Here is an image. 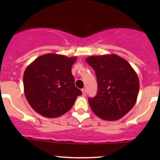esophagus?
<instances>
[{
	"instance_id": "obj_1",
	"label": "esophagus",
	"mask_w": 160,
	"mask_h": 160,
	"mask_svg": "<svg viewBox=\"0 0 160 160\" xmlns=\"http://www.w3.org/2000/svg\"><path fill=\"white\" fill-rule=\"evenodd\" d=\"M81 91H82V95H86V89H82Z\"/></svg>"
}]
</instances>
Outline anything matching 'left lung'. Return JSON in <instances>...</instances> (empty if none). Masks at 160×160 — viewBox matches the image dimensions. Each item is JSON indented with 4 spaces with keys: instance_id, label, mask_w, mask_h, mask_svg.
I'll return each mask as SVG.
<instances>
[{
    "instance_id": "left-lung-1",
    "label": "left lung",
    "mask_w": 160,
    "mask_h": 160,
    "mask_svg": "<svg viewBox=\"0 0 160 160\" xmlns=\"http://www.w3.org/2000/svg\"><path fill=\"white\" fill-rule=\"evenodd\" d=\"M86 62L94 69L98 92L89 98L92 111L104 120L114 121L134 107L139 92V80L130 64L115 54L92 56Z\"/></svg>"
}]
</instances>
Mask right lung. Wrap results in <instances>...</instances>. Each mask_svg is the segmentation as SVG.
<instances>
[{
	"label": "right lung",
	"instance_id": "right-lung-1",
	"mask_svg": "<svg viewBox=\"0 0 160 160\" xmlns=\"http://www.w3.org/2000/svg\"><path fill=\"white\" fill-rule=\"evenodd\" d=\"M77 57L49 53L37 58L25 69L24 92L37 113L49 118L65 114L82 92L74 85L71 68Z\"/></svg>",
	"mask_w": 160,
	"mask_h": 160
}]
</instances>
